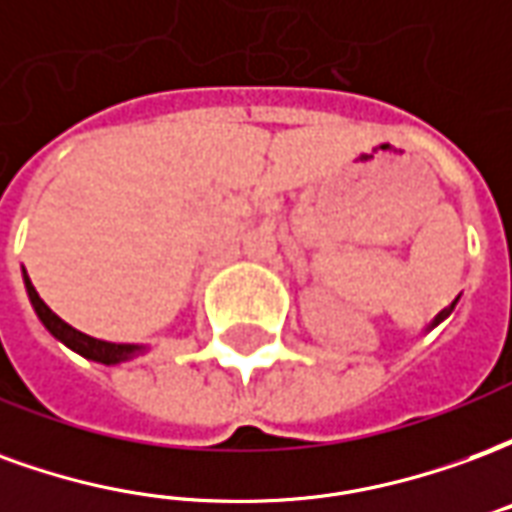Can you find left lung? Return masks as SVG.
<instances>
[{"label":"left lung","instance_id":"left-lung-1","mask_svg":"<svg viewBox=\"0 0 512 512\" xmlns=\"http://www.w3.org/2000/svg\"><path fill=\"white\" fill-rule=\"evenodd\" d=\"M455 304H458V299L452 301V304H450V307H447V310H441V312H439V315H436V318H433V321H430V323H428V329H425V332H430V329H436V326H439V323H441V321H444V318H447V315H450V312H452V310H455Z\"/></svg>","mask_w":512,"mask_h":512}]
</instances>
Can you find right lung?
<instances>
[{
  "mask_svg": "<svg viewBox=\"0 0 512 512\" xmlns=\"http://www.w3.org/2000/svg\"><path fill=\"white\" fill-rule=\"evenodd\" d=\"M24 285H27V296L29 301H32L35 312H38L40 323L49 329L51 337H57L62 345H68L71 351H76V354L84 356V359H93V362H101V365H120V362H128V359H134V356L145 354L147 351L145 345L106 343V340H95L90 334L73 329L71 323H65L57 312H51L49 307H46V301L40 299L35 285L29 282L27 271H24Z\"/></svg>",
  "mask_w": 512,
  "mask_h": 512,
  "instance_id": "obj_1",
  "label": "right lung"
}]
</instances>
